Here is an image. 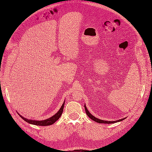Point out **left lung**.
<instances>
[{"label": "left lung", "instance_id": "obj_1", "mask_svg": "<svg viewBox=\"0 0 152 152\" xmlns=\"http://www.w3.org/2000/svg\"><path fill=\"white\" fill-rule=\"evenodd\" d=\"M84 108H85V110H86V113L87 114V115L91 119H92L93 121L97 122L98 123H104V124H112V123H115L117 122H119V121H121L123 120H124V119H126V118L121 119H119V120H116V121H105V120H102V119H100L97 118H95L94 116H93L92 114H91V113L87 110L86 104H84Z\"/></svg>", "mask_w": 152, "mask_h": 152}]
</instances>
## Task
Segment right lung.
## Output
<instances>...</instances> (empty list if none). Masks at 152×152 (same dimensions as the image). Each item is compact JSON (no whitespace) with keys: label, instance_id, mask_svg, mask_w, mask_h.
<instances>
[{"label":"right lung","instance_id":"obj_1","mask_svg":"<svg viewBox=\"0 0 152 152\" xmlns=\"http://www.w3.org/2000/svg\"><path fill=\"white\" fill-rule=\"evenodd\" d=\"M65 101H64L63 105H61V108L58 110V112L57 113H55L54 115H53L52 117L46 119L45 120H41V121H38V120H33V119H29L26 118H24L21 115H20L18 112L17 113L20 115V116L23 119L24 121H25L26 122L31 124H33V125H36V126H49L51 124H53L55 123L56 121H57L58 119L60 118L61 115H62L63 113V110L64 108V105H65Z\"/></svg>","mask_w":152,"mask_h":152}]
</instances>
